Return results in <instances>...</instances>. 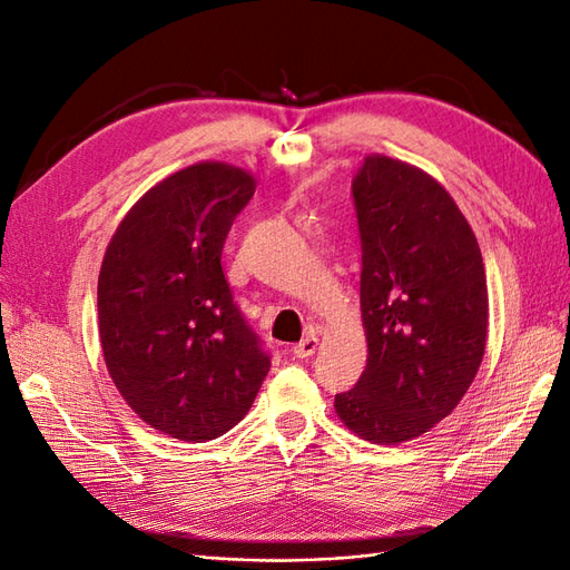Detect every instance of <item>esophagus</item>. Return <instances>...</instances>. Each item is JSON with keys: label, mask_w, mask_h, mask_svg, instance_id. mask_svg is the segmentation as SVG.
<instances>
[{"label": "esophagus", "mask_w": 570, "mask_h": 570, "mask_svg": "<svg viewBox=\"0 0 570 570\" xmlns=\"http://www.w3.org/2000/svg\"><path fill=\"white\" fill-rule=\"evenodd\" d=\"M317 346H320V336L317 334H309V336L302 338L299 344H295L293 353H295L297 358H309V356H314V351H317Z\"/></svg>", "instance_id": "1"}]
</instances>
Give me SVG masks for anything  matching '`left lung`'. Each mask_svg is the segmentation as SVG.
I'll use <instances>...</instances> for the list:
<instances>
[{"label": "left lung", "instance_id": "obj_1", "mask_svg": "<svg viewBox=\"0 0 570 570\" xmlns=\"http://www.w3.org/2000/svg\"><path fill=\"white\" fill-rule=\"evenodd\" d=\"M368 361L334 397L338 420L373 444H402L444 420L480 368L485 265L471 224L432 175L381 154L353 178Z\"/></svg>", "mask_w": 570, "mask_h": 570}]
</instances>
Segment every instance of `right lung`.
Segmentation results:
<instances>
[{
  "instance_id": "right-lung-1",
  "label": "right lung",
  "mask_w": 570,
  "mask_h": 570,
  "mask_svg": "<svg viewBox=\"0 0 570 570\" xmlns=\"http://www.w3.org/2000/svg\"><path fill=\"white\" fill-rule=\"evenodd\" d=\"M253 193L244 168L195 163L150 187L105 253L97 317L107 371L126 404L173 439L229 432L271 371L222 271L226 234Z\"/></svg>"
}]
</instances>
